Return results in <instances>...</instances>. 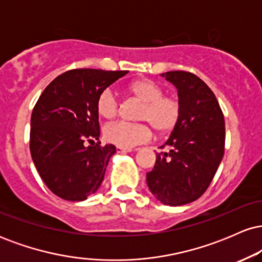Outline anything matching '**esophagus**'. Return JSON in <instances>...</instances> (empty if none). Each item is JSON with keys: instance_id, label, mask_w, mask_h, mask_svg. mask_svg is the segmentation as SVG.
Returning <instances> with one entry per match:
<instances>
[{"instance_id": "34e87169", "label": "esophagus", "mask_w": 262, "mask_h": 262, "mask_svg": "<svg viewBox=\"0 0 262 262\" xmlns=\"http://www.w3.org/2000/svg\"><path fill=\"white\" fill-rule=\"evenodd\" d=\"M132 151L130 149H124V148H121V146H117V152H121V154H125V152H129Z\"/></svg>"}]
</instances>
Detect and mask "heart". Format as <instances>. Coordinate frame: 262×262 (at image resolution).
Wrapping results in <instances>:
<instances>
[{"mask_svg": "<svg viewBox=\"0 0 262 262\" xmlns=\"http://www.w3.org/2000/svg\"><path fill=\"white\" fill-rule=\"evenodd\" d=\"M127 91L141 102L138 113L141 123L114 122L107 124L103 129V137L108 143L124 149H132L139 144L148 141L152 135L150 125L160 134H167L179 125L182 117V103L179 97L164 95V90L158 83L149 79L132 81L127 86ZM98 114L106 119L117 116L119 111V101L111 89H104L96 101Z\"/></svg>", "mask_w": 262, "mask_h": 262, "instance_id": "heart-1", "label": "heart"}]
</instances>
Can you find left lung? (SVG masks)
<instances>
[{"label": "left lung", "instance_id": "8db88e82", "mask_svg": "<svg viewBox=\"0 0 262 262\" xmlns=\"http://www.w3.org/2000/svg\"><path fill=\"white\" fill-rule=\"evenodd\" d=\"M172 82L182 103V117L156 154L146 173L151 193L166 206L196 201L209 187L224 156L225 123L222 108L206 82L188 71L161 74Z\"/></svg>", "mask_w": 262, "mask_h": 262}]
</instances>
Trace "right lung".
I'll list each match as a JSON object with an SVG mask.
<instances>
[{
  "instance_id": "add662e5",
  "label": "right lung",
  "mask_w": 262,
  "mask_h": 262,
  "mask_svg": "<svg viewBox=\"0 0 262 262\" xmlns=\"http://www.w3.org/2000/svg\"><path fill=\"white\" fill-rule=\"evenodd\" d=\"M128 71L74 69L59 75L40 95L31 118V149L39 175L54 194L85 201L103 181L112 144L100 137L98 95Z\"/></svg>"
}]
</instances>
